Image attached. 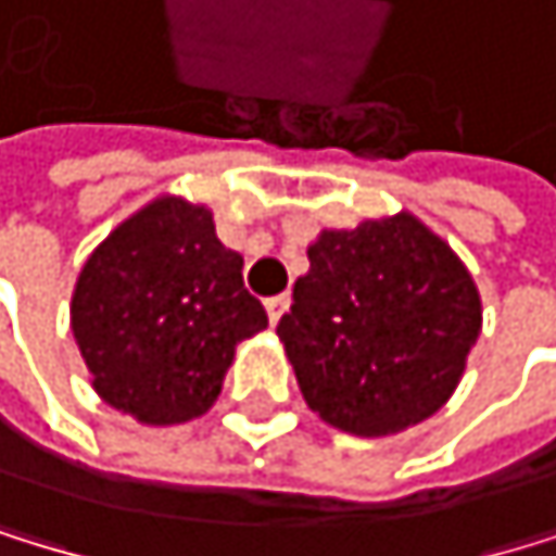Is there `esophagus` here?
Masks as SVG:
<instances>
[{"label": "esophagus", "mask_w": 556, "mask_h": 556, "mask_svg": "<svg viewBox=\"0 0 556 556\" xmlns=\"http://www.w3.org/2000/svg\"><path fill=\"white\" fill-rule=\"evenodd\" d=\"M290 311V296L280 293V296H269L266 301V314H269V325H280V317Z\"/></svg>", "instance_id": "obj_1"}]
</instances>
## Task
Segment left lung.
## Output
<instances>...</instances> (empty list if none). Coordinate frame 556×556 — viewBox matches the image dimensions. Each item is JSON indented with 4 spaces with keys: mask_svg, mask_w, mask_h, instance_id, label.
I'll return each mask as SVG.
<instances>
[{
    "mask_svg": "<svg viewBox=\"0 0 556 556\" xmlns=\"http://www.w3.org/2000/svg\"><path fill=\"white\" fill-rule=\"evenodd\" d=\"M307 260L276 325L307 406L355 438L434 417L482 331L465 263L409 211L320 231Z\"/></svg>",
    "mask_w": 556,
    "mask_h": 556,
    "instance_id": "left-lung-1",
    "label": "left lung"
}]
</instances>
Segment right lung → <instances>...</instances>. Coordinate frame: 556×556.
I'll return each mask as SVG.
<instances>
[{
    "mask_svg": "<svg viewBox=\"0 0 556 556\" xmlns=\"http://www.w3.org/2000/svg\"><path fill=\"white\" fill-rule=\"evenodd\" d=\"M266 328L242 255L204 204L156 198L122 222L77 276L71 331L94 393L139 424H184L222 393L236 345Z\"/></svg>",
    "mask_w": 556,
    "mask_h": 556,
    "instance_id": "obj_1",
    "label": "right lung"
}]
</instances>
